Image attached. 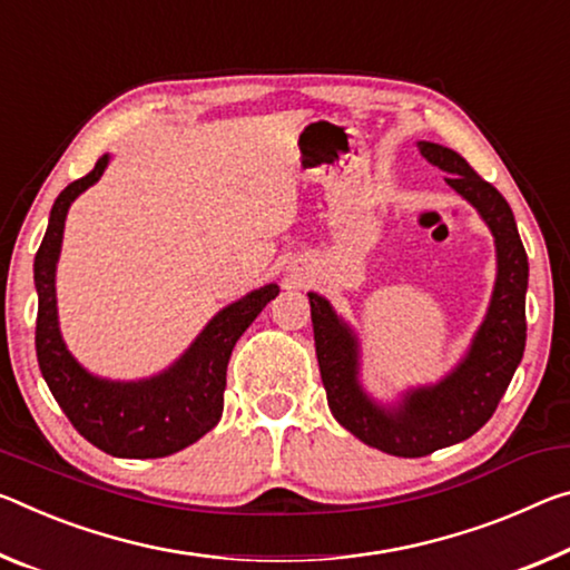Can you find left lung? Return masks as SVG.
Masks as SVG:
<instances>
[{
	"mask_svg": "<svg viewBox=\"0 0 570 570\" xmlns=\"http://www.w3.org/2000/svg\"><path fill=\"white\" fill-rule=\"evenodd\" d=\"M421 155L449 171L446 183L480 210L497 243L492 304L464 363L439 385L405 395L399 409H377L357 385L355 337L327 299L309 294L314 345L332 415L365 444L405 459L433 454L480 431L508 391L528 337V253L508 200L454 149L421 141Z\"/></svg>",
	"mask_w": 570,
	"mask_h": 570,
	"instance_id": "8db88e82",
	"label": "left lung"
}]
</instances>
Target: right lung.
I'll list each match as a JSON object with an SVG mask.
<instances>
[{"label": "right lung", "mask_w": 570, "mask_h": 570, "mask_svg": "<svg viewBox=\"0 0 570 570\" xmlns=\"http://www.w3.org/2000/svg\"><path fill=\"white\" fill-rule=\"evenodd\" d=\"M104 155L86 177L70 183L50 210V223L35 256L38 327L35 350L52 399L90 444L111 456L157 459L195 444L223 413L225 370L248 324L278 294L276 284L250 292L203 330L175 365L141 383H108L86 373L62 345L56 306V264L70 203L104 175Z\"/></svg>", "instance_id": "obj_1"}]
</instances>
